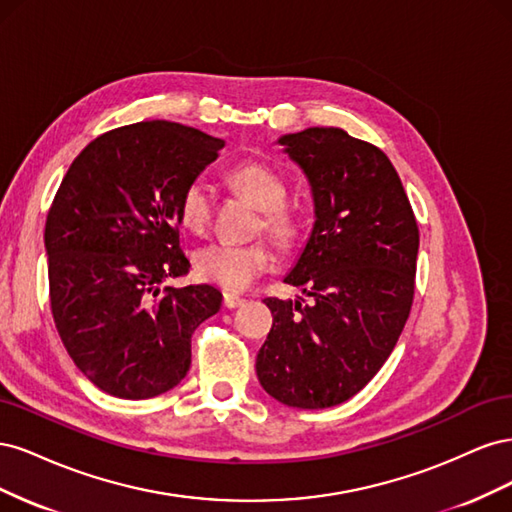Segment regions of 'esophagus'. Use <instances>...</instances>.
<instances>
[{
	"instance_id": "esophagus-1",
	"label": "esophagus",
	"mask_w": 512,
	"mask_h": 512,
	"mask_svg": "<svg viewBox=\"0 0 512 512\" xmlns=\"http://www.w3.org/2000/svg\"><path fill=\"white\" fill-rule=\"evenodd\" d=\"M222 301H224V307H228V309H235V307H241V305L245 303V299L237 297V294H228V292H224V297H222Z\"/></svg>"
}]
</instances>
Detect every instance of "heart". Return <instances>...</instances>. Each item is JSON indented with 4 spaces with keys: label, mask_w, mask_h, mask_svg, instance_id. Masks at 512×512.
Returning <instances> with one entry per match:
<instances>
[{
    "label": "heart",
    "mask_w": 512,
    "mask_h": 512,
    "mask_svg": "<svg viewBox=\"0 0 512 512\" xmlns=\"http://www.w3.org/2000/svg\"><path fill=\"white\" fill-rule=\"evenodd\" d=\"M226 181L258 207L256 232L265 230L282 247L299 239L303 218L297 209L284 203L286 181L273 168L262 162H241L228 170ZM213 203V190L203 179L190 181L177 200L181 224L192 232H203L211 222ZM273 262L271 245L262 239L252 243L213 241L196 250L194 271L203 282L224 290H243L256 277L271 271Z\"/></svg>",
    "instance_id": "1"
}]
</instances>
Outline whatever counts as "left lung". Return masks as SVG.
Instances as JSON below:
<instances>
[{
  "label": "left lung",
  "mask_w": 512,
  "mask_h": 512,
  "mask_svg": "<svg viewBox=\"0 0 512 512\" xmlns=\"http://www.w3.org/2000/svg\"><path fill=\"white\" fill-rule=\"evenodd\" d=\"M312 183L316 224L286 284L314 301L265 299L273 327L256 356L271 397L292 408L342 404L374 378L414 299L418 226L384 151L342 128L280 138Z\"/></svg>",
  "instance_id": "1"
}]
</instances>
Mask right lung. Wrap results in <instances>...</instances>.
Returning a JSON list of instances; mask_svg holds the SVG:
<instances>
[{
	"mask_svg": "<svg viewBox=\"0 0 512 512\" xmlns=\"http://www.w3.org/2000/svg\"><path fill=\"white\" fill-rule=\"evenodd\" d=\"M224 141L173 121L104 132L70 164L46 215L49 294L70 359L100 391L149 399L192 363V333L218 314L209 284H162L190 273L177 200Z\"/></svg>",
	"mask_w": 512,
	"mask_h": 512,
	"instance_id": "1",
	"label": "right lung"
}]
</instances>
